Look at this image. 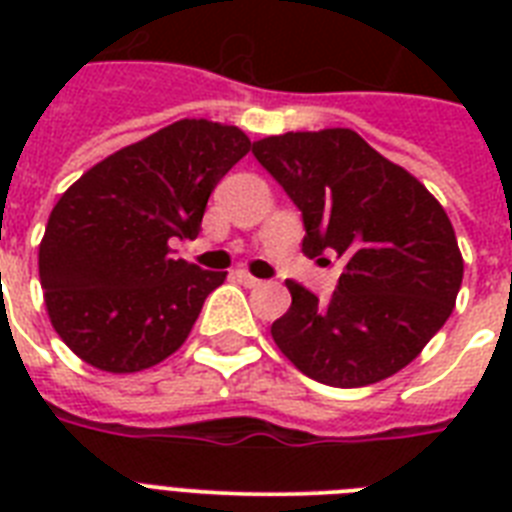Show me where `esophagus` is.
<instances>
[{
	"label": "esophagus",
	"mask_w": 512,
	"mask_h": 512,
	"mask_svg": "<svg viewBox=\"0 0 512 512\" xmlns=\"http://www.w3.org/2000/svg\"><path fill=\"white\" fill-rule=\"evenodd\" d=\"M236 279H239L244 287H257V284H260V279H255V276H252L249 271H244V268H239V271H236Z\"/></svg>",
	"instance_id": "34e87169"
}]
</instances>
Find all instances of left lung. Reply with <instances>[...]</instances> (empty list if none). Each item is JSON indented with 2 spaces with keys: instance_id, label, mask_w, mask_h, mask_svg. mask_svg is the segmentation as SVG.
Segmentation results:
<instances>
[{
  "instance_id": "obj_1",
  "label": "left lung",
  "mask_w": 512,
  "mask_h": 512,
  "mask_svg": "<svg viewBox=\"0 0 512 512\" xmlns=\"http://www.w3.org/2000/svg\"><path fill=\"white\" fill-rule=\"evenodd\" d=\"M252 154L303 212L305 255L327 260L321 255L332 252L342 265L327 303L287 281L292 305L273 321V342L332 388H361L404 369L452 316L462 284L444 207L353 130L271 135Z\"/></svg>"
}]
</instances>
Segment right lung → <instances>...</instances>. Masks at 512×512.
Masks as SVG:
<instances>
[{
  "instance_id": "right-lung-1",
  "label": "right lung",
  "mask_w": 512,
  "mask_h": 512,
  "mask_svg": "<svg viewBox=\"0 0 512 512\" xmlns=\"http://www.w3.org/2000/svg\"><path fill=\"white\" fill-rule=\"evenodd\" d=\"M252 151L231 124L180 119L84 172L52 207L39 281L52 327L100 372L132 374L172 356L225 271L177 260L209 193Z\"/></svg>"
}]
</instances>
